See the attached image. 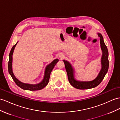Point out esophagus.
I'll list each match as a JSON object with an SVG mask.
<instances>
[{"mask_svg":"<svg viewBox=\"0 0 120 120\" xmlns=\"http://www.w3.org/2000/svg\"><path fill=\"white\" fill-rule=\"evenodd\" d=\"M59 57L60 58V59H62V58H63L64 57V55H59Z\"/></svg>","mask_w":120,"mask_h":120,"instance_id":"esophagus-1","label":"esophagus"}]
</instances>
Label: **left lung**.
Returning a JSON list of instances; mask_svg holds the SVG:
<instances>
[{"label": "left lung", "mask_w": 120, "mask_h": 120, "mask_svg": "<svg viewBox=\"0 0 120 120\" xmlns=\"http://www.w3.org/2000/svg\"><path fill=\"white\" fill-rule=\"evenodd\" d=\"M98 36L100 38V47L102 52L101 58V68L97 76L94 80L89 81H79L76 80L75 78V70L70 62L66 60H63L65 64V68L68 75V80L71 85L75 88L79 90L89 89L98 86L100 84L108 71L109 67V52L105 44L103 38L100 33H97Z\"/></svg>", "instance_id": "obj_1"}]
</instances>
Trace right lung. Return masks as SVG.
<instances>
[{
	"label": "right lung",
	"mask_w": 120,
	"mask_h": 120,
	"mask_svg": "<svg viewBox=\"0 0 120 120\" xmlns=\"http://www.w3.org/2000/svg\"><path fill=\"white\" fill-rule=\"evenodd\" d=\"M18 42H17L15 45H14L11 48L9 54V61H8V72L10 74L12 77L13 79L15 81V82L20 88H21L25 90H38L43 89L44 87H45L47 85L49 78H50V76L52 70H53L54 66L56 65V63L58 62V59H55L52 62L48 65L46 67L45 72H44V75L43 80L41 81L40 82L37 84H30V83H23L21 81L17 79L15 75L13 73V68H12V63H13V54L15 48Z\"/></svg>",
	"instance_id": "obj_1"
}]
</instances>
